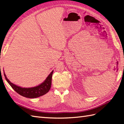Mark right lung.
Returning <instances> with one entry per match:
<instances>
[{
    "label": "right lung",
    "mask_w": 124,
    "mask_h": 124,
    "mask_svg": "<svg viewBox=\"0 0 124 124\" xmlns=\"http://www.w3.org/2000/svg\"><path fill=\"white\" fill-rule=\"evenodd\" d=\"M53 73V70L47 76L46 79L38 86L32 87L25 88L17 86L12 83V82H10L8 80V79L7 78L4 71L5 78L6 79L7 83L9 84L15 92H16L18 94L21 95L30 99L37 98V97L43 96L47 93H48L50 88L51 87Z\"/></svg>",
    "instance_id": "1"
}]
</instances>
